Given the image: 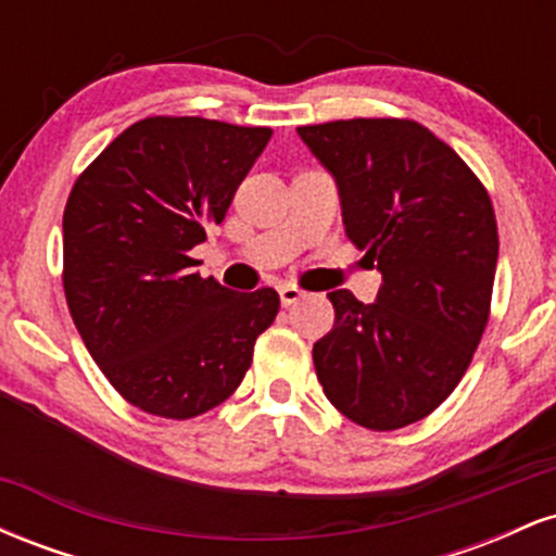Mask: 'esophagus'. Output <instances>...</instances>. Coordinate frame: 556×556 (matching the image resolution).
I'll return each instance as SVG.
<instances>
[{"label": "esophagus", "instance_id": "1", "mask_svg": "<svg viewBox=\"0 0 556 556\" xmlns=\"http://www.w3.org/2000/svg\"><path fill=\"white\" fill-rule=\"evenodd\" d=\"M300 298H303V292H300L298 287H292V285H282V287H279V300H282L285 308H287V305H295Z\"/></svg>", "mask_w": 556, "mask_h": 556}]
</instances>
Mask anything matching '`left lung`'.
<instances>
[{"label":"left lung","instance_id":"8db88e82","mask_svg":"<svg viewBox=\"0 0 556 556\" xmlns=\"http://www.w3.org/2000/svg\"><path fill=\"white\" fill-rule=\"evenodd\" d=\"M334 177L348 238L381 271L376 303L329 292L314 344L324 394L353 424L394 431L460 384L489 321L500 235L481 180L413 119L298 127Z\"/></svg>","mask_w":556,"mask_h":556}]
</instances>
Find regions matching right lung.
Listing matches in <instances>:
<instances>
[{
	"label": "right lung",
	"instance_id": "add662e5",
	"mask_svg": "<svg viewBox=\"0 0 556 556\" xmlns=\"http://www.w3.org/2000/svg\"><path fill=\"white\" fill-rule=\"evenodd\" d=\"M269 138V127L146 117L70 190V314L110 384L151 416L185 420L222 405L277 316L271 287L235 292L190 258Z\"/></svg>",
	"mask_w": 556,
	"mask_h": 556
}]
</instances>
